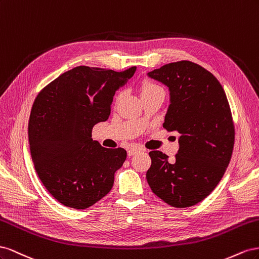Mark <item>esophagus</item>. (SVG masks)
I'll use <instances>...</instances> for the list:
<instances>
[{"label": "esophagus", "instance_id": "obj_1", "mask_svg": "<svg viewBox=\"0 0 259 259\" xmlns=\"http://www.w3.org/2000/svg\"><path fill=\"white\" fill-rule=\"evenodd\" d=\"M141 150L142 149H140V147H138V146H134V147H131V149L128 150V155H129V156H132V155L137 154L139 151H141Z\"/></svg>", "mask_w": 259, "mask_h": 259}]
</instances>
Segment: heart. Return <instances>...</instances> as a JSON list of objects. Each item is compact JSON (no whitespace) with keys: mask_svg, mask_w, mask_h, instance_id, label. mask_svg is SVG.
Returning <instances> with one entry per match:
<instances>
[{"mask_svg":"<svg viewBox=\"0 0 259 259\" xmlns=\"http://www.w3.org/2000/svg\"><path fill=\"white\" fill-rule=\"evenodd\" d=\"M140 92H141L142 98H144V97H147V95H152V94H156V93H164V90H162V89L158 84L152 82V81L144 80V81H142L141 84H140ZM122 95H123L122 92L118 93L116 97V102H119L120 99L122 98Z\"/></svg>","mask_w":259,"mask_h":259,"instance_id":"heart-1","label":"heart"}]
</instances>
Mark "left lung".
I'll return each mask as SVG.
<instances>
[{"mask_svg": "<svg viewBox=\"0 0 259 259\" xmlns=\"http://www.w3.org/2000/svg\"><path fill=\"white\" fill-rule=\"evenodd\" d=\"M149 76L170 91L162 127L178 132L179 151L172 161L151 151L146 180L168 205L190 207L211 193L230 162L235 135L230 105L217 78L190 61L166 64Z\"/></svg>", "mask_w": 259, "mask_h": 259, "instance_id": "left-lung-1", "label": "left lung"}]
</instances>
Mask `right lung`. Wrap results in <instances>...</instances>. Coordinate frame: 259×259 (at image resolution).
Returning a JSON list of instances; mask_svg holds the SVG:
<instances>
[{"label": "right lung", "mask_w": 259, "mask_h": 259, "mask_svg": "<svg viewBox=\"0 0 259 259\" xmlns=\"http://www.w3.org/2000/svg\"><path fill=\"white\" fill-rule=\"evenodd\" d=\"M136 69L78 66L36 95L28 123L34 169L49 193L67 207L85 209L113 188L127 152L101 146L92 129L108 119L116 91Z\"/></svg>", "instance_id": "1"}]
</instances>
